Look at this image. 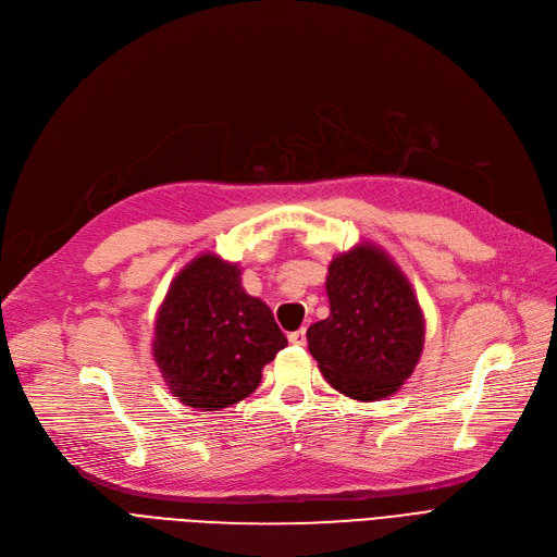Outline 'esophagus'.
<instances>
[{"label": "esophagus", "mask_w": 557, "mask_h": 557, "mask_svg": "<svg viewBox=\"0 0 557 557\" xmlns=\"http://www.w3.org/2000/svg\"><path fill=\"white\" fill-rule=\"evenodd\" d=\"M288 341L294 343V345H305V343H307V332H305V330L290 332V334H288Z\"/></svg>", "instance_id": "esophagus-1"}]
</instances>
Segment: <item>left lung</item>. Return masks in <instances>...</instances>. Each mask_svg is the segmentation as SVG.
I'll use <instances>...</instances> for the list:
<instances>
[{
  "label": "left lung",
  "mask_w": 557,
  "mask_h": 557,
  "mask_svg": "<svg viewBox=\"0 0 557 557\" xmlns=\"http://www.w3.org/2000/svg\"><path fill=\"white\" fill-rule=\"evenodd\" d=\"M330 315L307 330L309 352L332 388L376 401L413 374L424 347V313L411 282L374 244L332 259Z\"/></svg>",
  "instance_id": "left-lung-1"
}]
</instances>
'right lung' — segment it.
<instances>
[{
  "label": "right lung",
  "instance_id": "obj_1",
  "mask_svg": "<svg viewBox=\"0 0 557 557\" xmlns=\"http://www.w3.org/2000/svg\"><path fill=\"white\" fill-rule=\"evenodd\" d=\"M282 347L269 305L248 296L237 263L214 252L189 261L158 309L156 363L173 397L198 411L248 397Z\"/></svg>",
  "mask_w": 557,
  "mask_h": 557
}]
</instances>
